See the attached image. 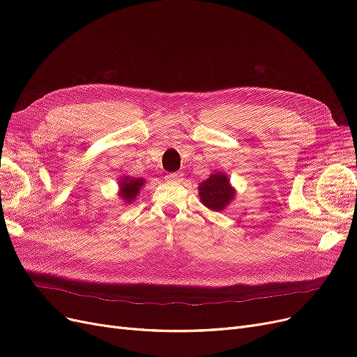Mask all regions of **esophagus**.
Segmentation results:
<instances>
[{
    "mask_svg": "<svg viewBox=\"0 0 357 357\" xmlns=\"http://www.w3.org/2000/svg\"><path fill=\"white\" fill-rule=\"evenodd\" d=\"M165 178H166L167 182H181L182 181L181 174H167Z\"/></svg>",
    "mask_w": 357,
    "mask_h": 357,
    "instance_id": "esophagus-1",
    "label": "esophagus"
}]
</instances>
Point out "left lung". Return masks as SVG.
I'll use <instances>...</instances> for the list:
<instances>
[{
  "label": "left lung",
  "instance_id": "8db88e82",
  "mask_svg": "<svg viewBox=\"0 0 357 357\" xmlns=\"http://www.w3.org/2000/svg\"><path fill=\"white\" fill-rule=\"evenodd\" d=\"M234 197L229 178L224 174H214L199 185V198L205 207L213 211H221Z\"/></svg>",
  "mask_w": 357,
  "mask_h": 357
}]
</instances>
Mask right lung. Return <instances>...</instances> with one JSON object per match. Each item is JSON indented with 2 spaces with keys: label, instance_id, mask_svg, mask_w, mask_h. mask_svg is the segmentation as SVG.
<instances>
[{
  "label": "right lung",
  "instance_id": "1",
  "mask_svg": "<svg viewBox=\"0 0 357 357\" xmlns=\"http://www.w3.org/2000/svg\"><path fill=\"white\" fill-rule=\"evenodd\" d=\"M142 185H143V179H135V178H126L124 176L121 179V183H120L121 198L126 199L127 202H131L137 197Z\"/></svg>",
  "mask_w": 357,
  "mask_h": 357
}]
</instances>
